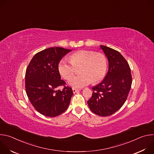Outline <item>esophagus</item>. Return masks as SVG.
Here are the masks:
<instances>
[{
	"label": "esophagus",
	"instance_id": "34e87169",
	"mask_svg": "<svg viewBox=\"0 0 154 154\" xmlns=\"http://www.w3.org/2000/svg\"><path fill=\"white\" fill-rule=\"evenodd\" d=\"M79 91H80V90H79V89L74 88H72V91H73V93H77V92H79Z\"/></svg>",
	"mask_w": 154,
	"mask_h": 154
}]
</instances>
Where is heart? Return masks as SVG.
Segmentation results:
<instances>
[{
	"instance_id": "heart-1",
	"label": "heart",
	"mask_w": 154,
	"mask_h": 154,
	"mask_svg": "<svg viewBox=\"0 0 154 154\" xmlns=\"http://www.w3.org/2000/svg\"><path fill=\"white\" fill-rule=\"evenodd\" d=\"M70 61L61 59L58 64L60 74L64 79L73 75L76 68L82 67L81 76H71L68 84L75 88H81L93 82L102 81L106 75L108 69V60L105 55L93 51H80L72 54Z\"/></svg>"
}]
</instances>
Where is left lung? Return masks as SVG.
I'll return each mask as SVG.
<instances>
[{"label": "left lung", "instance_id": "8db88e82", "mask_svg": "<svg viewBox=\"0 0 154 154\" xmlns=\"http://www.w3.org/2000/svg\"><path fill=\"white\" fill-rule=\"evenodd\" d=\"M100 48L108 58V71L103 80L92 88L93 93L87 102L94 113L108 116L125 103L132 79L127 61L118 51L105 46Z\"/></svg>", "mask_w": 154, "mask_h": 154}]
</instances>
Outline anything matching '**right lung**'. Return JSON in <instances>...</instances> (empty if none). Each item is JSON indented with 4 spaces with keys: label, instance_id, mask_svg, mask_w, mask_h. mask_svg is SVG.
Segmentation results:
<instances>
[{
    "label": "right lung",
    "instance_id": "right-lung-1",
    "mask_svg": "<svg viewBox=\"0 0 154 154\" xmlns=\"http://www.w3.org/2000/svg\"><path fill=\"white\" fill-rule=\"evenodd\" d=\"M72 50L56 47L36 54L27 68L26 90L29 100L36 110L42 115L55 117L68 108L73 91L61 80L58 64ZM64 85L62 91L57 87Z\"/></svg>",
    "mask_w": 154,
    "mask_h": 154
}]
</instances>
